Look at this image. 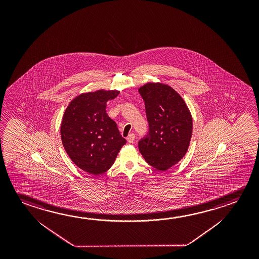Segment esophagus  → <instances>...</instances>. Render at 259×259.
I'll use <instances>...</instances> for the list:
<instances>
[{
	"instance_id": "34e87169",
	"label": "esophagus",
	"mask_w": 259,
	"mask_h": 259,
	"mask_svg": "<svg viewBox=\"0 0 259 259\" xmlns=\"http://www.w3.org/2000/svg\"><path fill=\"white\" fill-rule=\"evenodd\" d=\"M135 139H136V135H135V134H133V133H132V134H130V135L128 136L127 141L129 144H133Z\"/></svg>"
}]
</instances>
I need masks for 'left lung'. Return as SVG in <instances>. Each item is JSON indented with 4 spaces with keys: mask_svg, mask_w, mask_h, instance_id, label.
<instances>
[{
    "mask_svg": "<svg viewBox=\"0 0 259 259\" xmlns=\"http://www.w3.org/2000/svg\"><path fill=\"white\" fill-rule=\"evenodd\" d=\"M144 101L148 132L138 142L144 160L159 170L176 164L186 153L192 118L183 98L169 85L148 83L139 89Z\"/></svg>",
    "mask_w": 259,
    "mask_h": 259,
    "instance_id": "8db88e82",
    "label": "left lung"
}]
</instances>
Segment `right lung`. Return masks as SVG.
I'll return each instance as SVG.
<instances>
[{"label":"right lung","mask_w":259,"mask_h":259,"mask_svg":"<svg viewBox=\"0 0 259 259\" xmlns=\"http://www.w3.org/2000/svg\"><path fill=\"white\" fill-rule=\"evenodd\" d=\"M118 94L116 90L82 94L64 113L60 127L64 148L76 166L94 176L110 169L126 143L106 112V102Z\"/></svg>","instance_id":"obj_1"}]
</instances>
